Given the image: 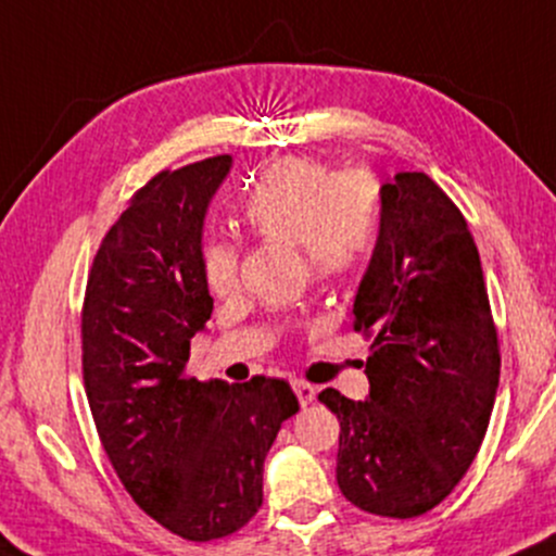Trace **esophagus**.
I'll use <instances>...</instances> for the list:
<instances>
[{
	"label": "esophagus",
	"mask_w": 556,
	"mask_h": 556,
	"mask_svg": "<svg viewBox=\"0 0 556 556\" xmlns=\"http://www.w3.org/2000/svg\"><path fill=\"white\" fill-rule=\"evenodd\" d=\"M294 391H296L299 404H302V407H307V404L315 402V396H317V389L312 383H307V380H294Z\"/></svg>",
	"instance_id": "obj_1"
}]
</instances>
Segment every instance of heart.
Here are the masks:
<instances>
[{
  "instance_id": "1",
  "label": "heart",
  "mask_w": 556,
  "mask_h": 556,
  "mask_svg": "<svg viewBox=\"0 0 556 556\" xmlns=\"http://www.w3.org/2000/svg\"><path fill=\"white\" fill-rule=\"evenodd\" d=\"M239 220L257 241L302 247L312 280L352 276L380 236V186L367 173H339L315 157H280L262 167L239 204ZM241 249L207 239L199 270L215 296L239 289Z\"/></svg>"
}]
</instances>
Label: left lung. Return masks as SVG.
<instances>
[{
	"label": "left lung",
	"instance_id": "1",
	"mask_svg": "<svg viewBox=\"0 0 556 556\" xmlns=\"http://www.w3.org/2000/svg\"><path fill=\"white\" fill-rule=\"evenodd\" d=\"M352 328L370 339V396L336 389L339 489L362 513L420 517L476 459L498 389V339L465 215L426 173L380 189V236Z\"/></svg>",
	"mask_w": 556,
	"mask_h": 556
}]
</instances>
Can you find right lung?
<instances>
[{
	"label": "right lung",
	"instance_id": "obj_1",
	"mask_svg": "<svg viewBox=\"0 0 556 556\" xmlns=\"http://www.w3.org/2000/svg\"><path fill=\"white\" fill-rule=\"evenodd\" d=\"M230 154L162 170L130 197L86 280L80 362L99 441L136 504L186 541L236 533L262 507V465L299 413L280 378L189 376L212 315L199 270L204 212Z\"/></svg>",
	"mask_w": 556,
	"mask_h": 556
}]
</instances>
